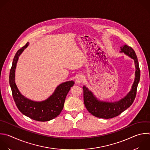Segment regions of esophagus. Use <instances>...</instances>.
I'll list each match as a JSON object with an SVG mask.
<instances>
[{
	"label": "esophagus",
	"mask_w": 150,
	"mask_h": 150,
	"mask_svg": "<svg viewBox=\"0 0 150 150\" xmlns=\"http://www.w3.org/2000/svg\"><path fill=\"white\" fill-rule=\"evenodd\" d=\"M83 79H84L83 76L82 75H79L77 76V78L76 79V82L77 83H81V82H82L83 81Z\"/></svg>",
	"instance_id": "1"
}]
</instances>
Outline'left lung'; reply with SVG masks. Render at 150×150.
Returning a JSON list of instances; mask_svg holds the SVG:
<instances>
[{"instance_id": "8db88e82", "label": "left lung", "mask_w": 150, "mask_h": 150, "mask_svg": "<svg viewBox=\"0 0 150 150\" xmlns=\"http://www.w3.org/2000/svg\"><path fill=\"white\" fill-rule=\"evenodd\" d=\"M120 53H123L134 61L135 72V79L131 89L123 98L114 102L101 101L86 86H83V101L87 110L92 115L101 118L109 119L115 117L129 108L133 103L137 93L138 84L140 79V70L135 52L132 47L127 45L121 47Z\"/></svg>"}]
</instances>
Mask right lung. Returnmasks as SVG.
Listing matches in <instances>:
<instances>
[{
    "instance_id": "obj_1",
    "label": "right lung",
    "mask_w": 150,
    "mask_h": 150,
    "mask_svg": "<svg viewBox=\"0 0 150 150\" xmlns=\"http://www.w3.org/2000/svg\"><path fill=\"white\" fill-rule=\"evenodd\" d=\"M28 45L29 42L18 50L13 58L9 75L12 95L18 108L23 115L35 121H48L60 114L64 108L66 96L75 82L74 81H69L59 84L53 93L43 101H35L23 96L15 83V71L19 57Z\"/></svg>"
}]
</instances>
